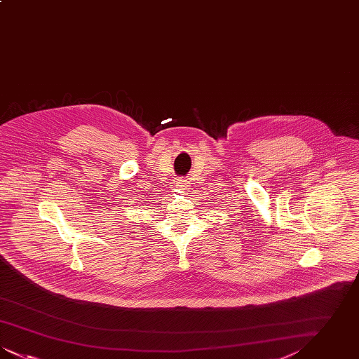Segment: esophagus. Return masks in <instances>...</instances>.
Segmentation results:
<instances>
[{"mask_svg": "<svg viewBox=\"0 0 359 359\" xmlns=\"http://www.w3.org/2000/svg\"><path fill=\"white\" fill-rule=\"evenodd\" d=\"M176 184H177V188H180V189H186L188 187V182L186 179H177Z\"/></svg>", "mask_w": 359, "mask_h": 359, "instance_id": "1", "label": "esophagus"}]
</instances>
